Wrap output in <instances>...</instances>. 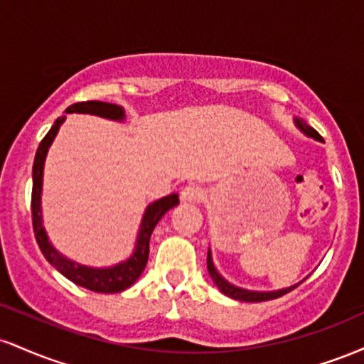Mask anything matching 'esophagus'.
Masks as SVG:
<instances>
[{
  "label": "esophagus",
  "mask_w": 364,
  "mask_h": 364,
  "mask_svg": "<svg viewBox=\"0 0 364 364\" xmlns=\"http://www.w3.org/2000/svg\"><path fill=\"white\" fill-rule=\"evenodd\" d=\"M203 196H205L203 188L198 185H188L181 191V202H200V200H203Z\"/></svg>",
  "instance_id": "esophagus-1"
}]
</instances>
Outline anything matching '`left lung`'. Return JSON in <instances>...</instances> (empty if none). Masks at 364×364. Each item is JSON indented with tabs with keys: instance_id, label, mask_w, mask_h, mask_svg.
<instances>
[{
	"instance_id": "1",
	"label": "left lung",
	"mask_w": 364,
	"mask_h": 364,
	"mask_svg": "<svg viewBox=\"0 0 364 364\" xmlns=\"http://www.w3.org/2000/svg\"><path fill=\"white\" fill-rule=\"evenodd\" d=\"M294 123H296V127L301 129L304 135L311 136V139H315L318 141H323V139L320 136V133L316 132L315 128L308 127V124L304 123L303 119L294 118ZM207 269H208V274H210L212 281L215 282V286L219 287V291L223 292V294L229 296V298H232V299H237V301H246V303H260V301H269V299L281 298V296L287 294L289 291L296 289V287H298L303 281H306V279H303L301 282L294 284V286H291V287H284V289H279V291H248V289H243V287H237V286H235V284L228 282L223 277V275L217 272L214 260H212L210 248H208V253H207Z\"/></svg>"
}]
</instances>
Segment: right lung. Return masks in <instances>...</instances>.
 <instances>
[{
    "label": "right lung",
    "mask_w": 364,
    "mask_h": 364,
    "mask_svg": "<svg viewBox=\"0 0 364 364\" xmlns=\"http://www.w3.org/2000/svg\"><path fill=\"white\" fill-rule=\"evenodd\" d=\"M66 114L72 112H82V114H94L101 116V118H107L112 121H123L124 119V109L118 104L111 102H101V101H87V102H77L66 107ZM66 116H60L48 135L44 136L43 141L39 144V149L36 152L34 159V168H32V225H34L36 240L39 245L41 252L46 257L58 272L65 275L66 279L77 284V286L85 287V289L94 292H104V294H112V292H121L128 289L136 279L144 272L145 265L149 260V243L150 236H152L154 228H156L159 220L166 212L176 207L179 203V198L176 193H171L164 198H159L152 202L145 208V214L141 217V224L139 229V236H136V245L133 250L132 257L128 260L116 263L112 267H87L80 265V263L70 260V258L63 257L54 246L49 243V237L46 235V229L43 225V210H41V193H43V174H44V161L48 156V150L51 147L54 136L60 132V127Z\"/></svg>",
    "instance_id": "add662e5"
}]
</instances>
